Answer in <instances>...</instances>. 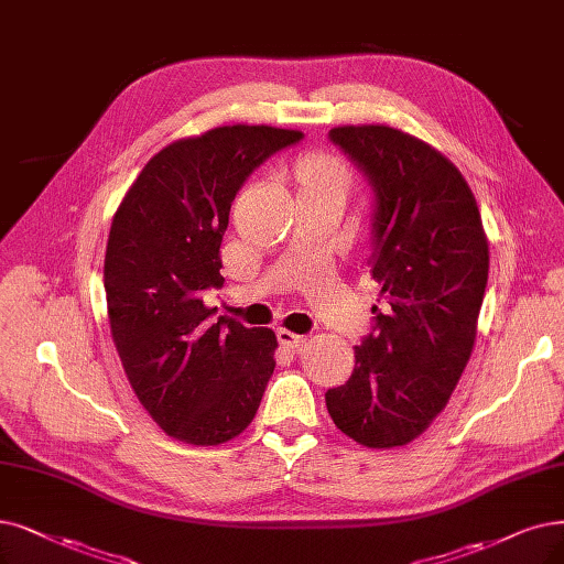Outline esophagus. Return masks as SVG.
<instances>
[{
  "instance_id": "esophagus-1",
  "label": "esophagus",
  "mask_w": 564,
  "mask_h": 564,
  "mask_svg": "<svg viewBox=\"0 0 564 564\" xmlns=\"http://www.w3.org/2000/svg\"><path fill=\"white\" fill-rule=\"evenodd\" d=\"M278 340H280V345L286 347V349H299V347L305 345L307 337H305V335H299V333H294V330L280 328V330H278Z\"/></svg>"
}]
</instances>
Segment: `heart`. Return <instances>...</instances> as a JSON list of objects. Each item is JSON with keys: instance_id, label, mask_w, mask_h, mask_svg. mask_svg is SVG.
I'll return each instance as SVG.
<instances>
[{"instance_id": "b5f03b06", "label": "heart", "mask_w": 564, "mask_h": 564, "mask_svg": "<svg viewBox=\"0 0 564 564\" xmlns=\"http://www.w3.org/2000/svg\"><path fill=\"white\" fill-rule=\"evenodd\" d=\"M299 180H301V192H326V189L347 192L349 171L340 156H335L330 152H314V154H307L299 164Z\"/></svg>"}]
</instances>
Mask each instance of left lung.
<instances>
[{
  "label": "left lung",
  "mask_w": 564,
  "mask_h": 564,
  "mask_svg": "<svg viewBox=\"0 0 564 564\" xmlns=\"http://www.w3.org/2000/svg\"><path fill=\"white\" fill-rule=\"evenodd\" d=\"M328 137L375 194L370 273L381 307L326 408L358 444L404 446L446 408L475 347L488 240L475 194L433 145L387 124L335 127Z\"/></svg>",
  "instance_id": "1"
}]
</instances>
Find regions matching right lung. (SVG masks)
Instances as JSON below:
<instances>
[{
  "label": "right lung",
  "mask_w": 564,
  "mask_h": 564,
  "mask_svg": "<svg viewBox=\"0 0 564 564\" xmlns=\"http://www.w3.org/2000/svg\"><path fill=\"white\" fill-rule=\"evenodd\" d=\"M303 139L268 124L217 127L156 152L112 217L104 289L110 335L133 393L173 440L217 446L252 423L278 337L213 319L219 245L238 189L270 154Z\"/></svg>",
  "instance_id": "right-lung-1"
}]
</instances>
